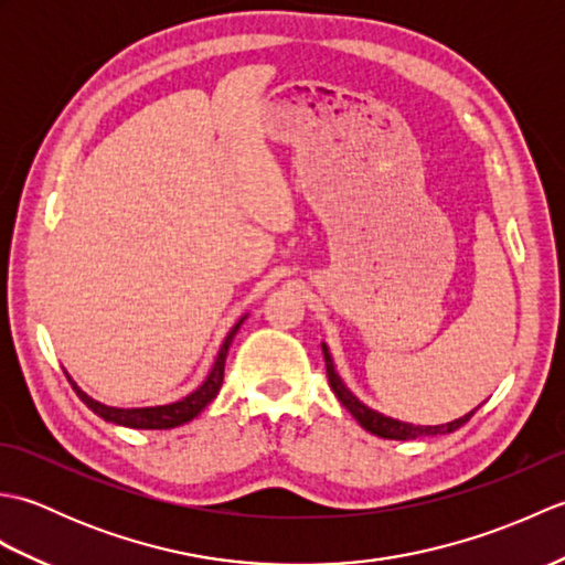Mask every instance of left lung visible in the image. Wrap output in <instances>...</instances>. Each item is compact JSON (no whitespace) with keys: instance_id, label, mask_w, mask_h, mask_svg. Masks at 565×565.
I'll list each match as a JSON object with an SVG mask.
<instances>
[{"instance_id":"obj_1","label":"left lung","mask_w":565,"mask_h":565,"mask_svg":"<svg viewBox=\"0 0 565 565\" xmlns=\"http://www.w3.org/2000/svg\"><path fill=\"white\" fill-rule=\"evenodd\" d=\"M322 356H326V369H328V381H330V388L334 391V395H338V401L347 407V411L352 413V417L356 419L359 425H362L366 431H371V435L376 437H383V439H419V437H437V435H449V431H456L459 427H463L468 419L473 417V413L478 411V407H473L471 413H466L463 417L459 419H451V423L447 425H411V423H401V419H393V417H386L381 415L376 411H371L369 405H364L362 401L356 398V395L344 386V381L340 379L338 371H334V364H332V356H330V350L328 344L322 342Z\"/></svg>"}]
</instances>
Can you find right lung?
Wrapping results in <instances>:
<instances>
[{
  "label": "right lung",
  "mask_w": 565,
  "mask_h": 565,
  "mask_svg": "<svg viewBox=\"0 0 565 565\" xmlns=\"http://www.w3.org/2000/svg\"><path fill=\"white\" fill-rule=\"evenodd\" d=\"M247 316L239 318L235 326L231 328V332H227V338L223 340L221 350H218V356H215V362L209 371V376L203 379L201 386L196 391H191L189 395H184L182 401H174L170 405H152V407H114V405H104L99 401H94L92 395L84 393L75 381L70 379L67 374V381L72 383V388H75V393L79 395V401L89 407L92 413H97L102 419H106V423H114V425H121V427H134V429H172V427H179L184 423H191L203 407H206L215 395H218L221 386H223V371H225V356H227V350H231L233 344V338L237 334L239 326H243Z\"/></svg>",
  "instance_id": "right-lung-1"
}]
</instances>
